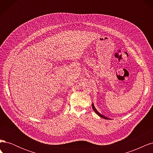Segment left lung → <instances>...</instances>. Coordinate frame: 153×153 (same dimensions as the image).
Instances as JSON below:
<instances>
[{
    "label": "left lung",
    "mask_w": 153,
    "mask_h": 153,
    "mask_svg": "<svg viewBox=\"0 0 153 153\" xmlns=\"http://www.w3.org/2000/svg\"><path fill=\"white\" fill-rule=\"evenodd\" d=\"M92 109H93V110H94V112H95V113H96V114H98L100 117H102V118H103V119H108V117H106L104 116V115H101L100 112H98V110H97L96 109V108L94 107V104H93V103L92 104Z\"/></svg>",
    "instance_id": "1"
}]
</instances>
